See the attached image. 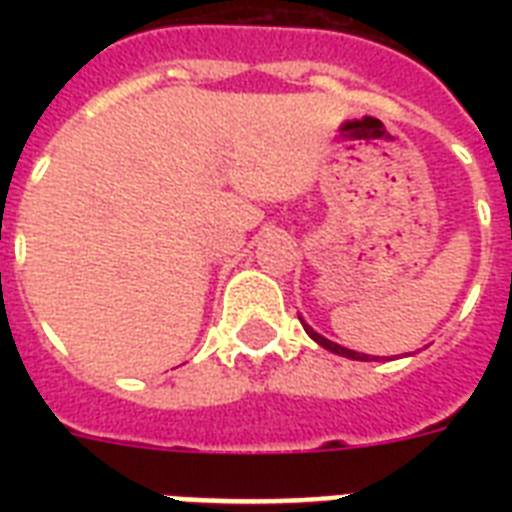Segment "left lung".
<instances>
[{"mask_svg": "<svg viewBox=\"0 0 512 512\" xmlns=\"http://www.w3.org/2000/svg\"><path fill=\"white\" fill-rule=\"evenodd\" d=\"M303 321V319H300ZM305 327V332H308V335L313 337V340L319 342L321 348H327V350H332V353H337V356H345V358H353V361H372V358L366 356V353H356V350H348V348H342V345H337V342H332V340H327V337H321L319 332H313L311 327H308V324H303Z\"/></svg>", "mask_w": 512, "mask_h": 512, "instance_id": "1", "label": "left lung"}]
</instances>
